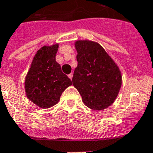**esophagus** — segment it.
<instances>
[{"mask_svg": "<svg viewBox=\"0 0 153 153\" xmlns=\"http://www.w3.org/2000/svg\"><path fill=\"white\" fill-rule=\"evenodd\" d=\"M68 77H69V79H72V77H73V74L72 73H71V74H68Z\"/></svg>", "mask_w": 153, "mask_h": 153, "instance_id": "1", "label": "esophagus"}]
</instances>
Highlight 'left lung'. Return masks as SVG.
Masks as SVG:
<instances>
[{
	"label": "left lung",
	"instance_id": "left-lung-1",
	"mask_svg": "<svg viewBox=\"0 0 153 153\" xmlns=\"http://www.w3.org/2000/svg\"><path fill=\"white\" fill-rule=\"evenodd\" d=\"M78 66L73 85L83 103L93 110H103L115 101L122 85L121 72L106 51L97 42H75Z\"/></svg>",
	"mask_w": 153,
	"mask_h": 153
}]
</instances>
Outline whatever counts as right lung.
<instances>
[{
  "label": "right lung",
  "mask_w": 153,
  "mask_h": 153,
  "mask_svg": "<svg viewBox=\"0 0 153 153\" xmlns=\"http://www.w3.org/2000/svg\"><path fill=\"white\" fill-rule=\"evenodd\" d=\"M57 50L58 44L41 48L33 57L25 79L27 97L42 108L57 104L62 93L72 85L56 61Z\"/></svg>",
  "instance_id": "obj_1"
}]
</instances>
